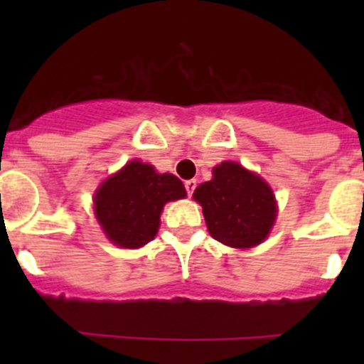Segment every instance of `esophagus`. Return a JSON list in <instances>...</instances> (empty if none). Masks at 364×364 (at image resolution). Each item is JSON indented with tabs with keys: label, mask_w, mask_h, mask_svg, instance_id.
Wrapping results in <instances>:
<instances>
[{
	"label": "esophagus",
	"mask_w": 364,
	"mask_h": 364,
	"mask_svg": "<svg viewBox=\"0 0 364 364\" xmlns=\"http://www.w3.org/2000/svg\"><path fill=\"white\" fill-rule=\"evenodd\" d=\"M185 188H186V193H188V197H192V193L196 192L197 188L196 179H188V181H185Z\"/></svg>",
	"instance_id": "obj_1"
}]
</instances>
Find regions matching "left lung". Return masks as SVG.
Listing matches in <instances>:
<instances>
[{
  "label": "left lung",
  "instance_id": "left-lung-1",
  "mask_svg": "<svg viewBox=\"0 0 364 364\" xmlns=\"http://www.w3.org/2000/svg\"><path fill=\"white\" fill-rule=\"evenodd\" d=\"M193 199L203 205L209 234L230 248H252L269 236L277 220L271 186L237 161H222Z\"/></svg>",
  "mask_w": 364,
  "mask_h": 364
}]
</instances>
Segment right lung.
Wrapping results in <instances>:
<instances>
[{"label": "right lung", "mask_w": 364, "mask_h": 364, "mask_svg": "<svg viewBox=\"0 0 364 364\" xmlns=\"http://www.w3.org/2000/svg\"><path fill=\"white\" fill-rule=\"evenodd\" d=\"M183 197L186 190L181 179L168 172L159 174L153 165L132 160L98 186L93 205L111 243L119 248H141L159 232L164 205Z\"/></svg>", "instance_id": "1"}]
</instances>
